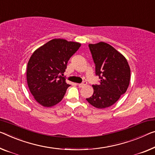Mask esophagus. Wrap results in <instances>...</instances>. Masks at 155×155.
Listing matches in <instances>:
<instances>
[{
	"label": "esophagus",
	"instance_id": "obj_1",
	"mask_svg": "<svg viewBox=\"0 0 155 155\" xmlns=\"http://www.w3.org/2000/svg\"><path fill=\"white\" fill-rule=\"evenodd\" d=\"M86 84H87V82H86V81H84L82 83L78 84V86H79V87H84Z\"/></svg>",
	"mask_w": 155,
	"mask_h": 155
}]
</instances>
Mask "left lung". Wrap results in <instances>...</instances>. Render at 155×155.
Masks as SVG:
<instances>
[{
	"label": "left lung",
	"instance_id": "left-lung-1",
	"mask_svg": "<svg viewBox=\"0 0 155 155\" xmlns=\"http://www.w3.org/2000/svg\"><path fill=\"white\" fill-rule=\"evenodd\" d=\"M96 65L99 84L92 85L94 94L86 100L97 109L109 107L124 94L130 84V68L127 59L104 42L89 44Z\"/></svg>",
	"mask_w": 155,
	"mask_h": 155
}]
</instances>
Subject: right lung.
Masks as SVG:
<instances>
[{
    "label": "right lung",
    "mask_w": 155,
    "mask_h": 155,
    "mask_svg": "<svg viewBox=\"0 0 155 155\" xmlns=\"http://www.w3.org/2000/svg\"><path fill=\"white\" fill-rule=\"evenodd\" d=\"M81 44L63 39H52L35 51L28 61L27 82L38 103L51 107L63 99L70 84L61 75L68 61Z\"/></svg>",
    "instance_id": "1"
}]
</instances>
